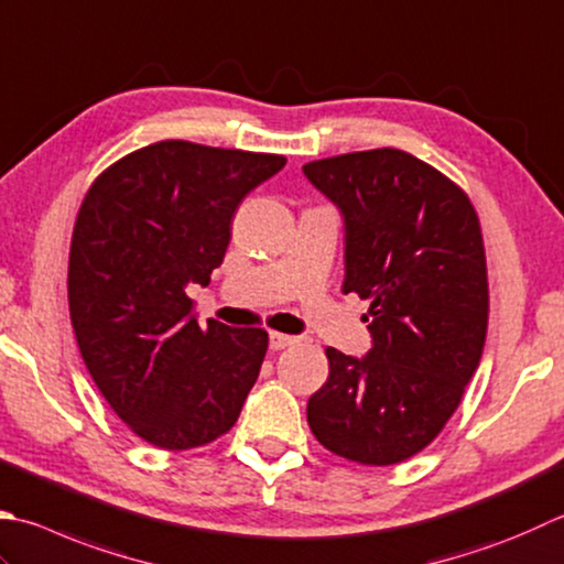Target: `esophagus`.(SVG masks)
Masks as SVG:
<instances>
[{
    "mask_svg": "<svg viewBox=\"0 0 564 564\" xmlns=\"http://www.w3.org/2000/svg\"><path fill=\"white\" fill-rule=\"evenodd\" d=\"M295 337H291V335H283V333H271L269 335V345H271V349H285V347H293L295 345Z\"/></svg>",
    "mask_w": 564,
    "mask_h": 564,
    "instance_id": "34e87169",
    "label": "esophagus"
}]
</instances>
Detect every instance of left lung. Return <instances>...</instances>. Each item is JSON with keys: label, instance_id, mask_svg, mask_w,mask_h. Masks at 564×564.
Segmentation results:
<instances>
[{"label": "left lung", "instance_id": "1", "mask_svg": "<svg viewBox=\"0 0 564 564\" xmlns=\"http://www.w3.org/2000/svg\"><path fill=\"white\" fill-rule=\"evenodd\" d=\"M347 223L345 293L369 303L364 359L327 347V383L307 401L317 443L386 467L425 449L457 411L489 327V275L469 195L401 149L305 163Z\"/></svg>", "mask_w": 564, "mask_h": 564}]
</instances>
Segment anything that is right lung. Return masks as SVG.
Returning <instances> with one entry per match:
<instances>
[{"label":"right lung","instance_id":"add662e5","mask_svg":"<svg viewBox=\"0 0 564 564\" xmlns=\"http://www.w3.org/2000/svg\"><path fill=\"white\" fill-rule=\"evenodd\" d=\"M283 165L165 139L107 165L83 197L68 259L75 339L109 408L153 447L223 437L259 377L267 329L200 327L185 289L209 283L239 203Z\"/></svg>","mask_w":564,"mask_h":564}]
</instances>
